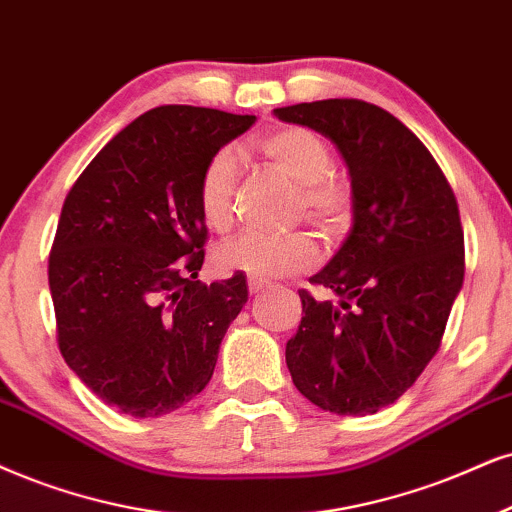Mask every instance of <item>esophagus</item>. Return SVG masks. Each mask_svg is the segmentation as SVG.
<instances>
[{
    "instance_id": "1",
    "label": "esophagus",
    "mask_w": 512,
    "mask_h": 512,
    "mask_svg": "<svg viewBox=\"0 0 512 512\" xmlns=\"http://www.w3.org/2000/svg\"><path fill=\"white\" fill-rule=\"evenodd\" d=\"M270 285L268 282H263V280H254V277H249V292L251 294H261V292H266Z\"/></svg>"
}]
</instances>
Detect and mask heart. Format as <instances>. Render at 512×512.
<instances>
[{"instance_id":"b5f03b06","label":"heart","mask_w":512,"mask_h":512,"mask_svg":"<svg viewBox=\"0 0 512 512\" xmlns=\"http://www.w3.org/2000/svg\"><path fill=\"white\" fill-rule=\"evenodd\" d=\"M270 166L296 182L292 216L304 218L320 235L332 239L353 218V187L349 178L332 170V149L323 137L306 128H282L251 142ZM239 159L232 149H220L199 175V208L206 225L225 232L235 220ZM318 249L306 232L261 235L244 232L213 251L220 273H244L254 280H275L311 270Z\"/></svg>"}]
</instances>
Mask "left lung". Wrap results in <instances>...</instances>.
Wrapping results in <instances>:
<instances>
[{
	"mask_svg": "<svg viewBox=\"0 0 512 512\" xmlns=\"http://www.w3.org/2000/svg\"><path fill=\"white\" fill-rule=\"evenodd\" d=\"M325 135L349 168L353 225L332 261L301 289L287 342L294 387L337 415H372L410 389L439 351L463 287L456 197L434 156L380 106L323 99L275 109Z\"/></svg>",
	"mask_w": 512,
	"mask_h": 512,
	"instance_id": "obj_1",
	"label": "left lung"
}]
</instances>
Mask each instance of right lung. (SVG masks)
Returning <instances> with one entry per match:
<instances>
[{
  "label": "right lung",
  "mask_w": 512,
  "mask_h": 512,
  "mask_svg": "<svg viewBox=\"0 0 512 512\" xmlns=\"http://www.w3.org/2000/svg\"><path fill=\"white\" fill-rule=\"evenodd\" d=\"M256 123L201 106H156L118 132L63 201L49 292L63 361L132 418L185 406L211 380L246 275L197 280L206 220L199 175Z\"/></svg>",
  "instance_id": "add662e5"
}]
</instances>
